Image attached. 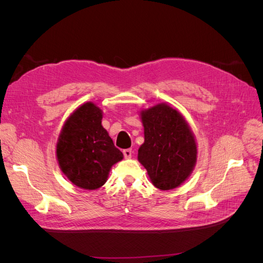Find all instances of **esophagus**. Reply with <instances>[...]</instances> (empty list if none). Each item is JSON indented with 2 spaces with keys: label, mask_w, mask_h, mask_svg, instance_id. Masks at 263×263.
<instances>
[{
  "label": "esophagus",
  "mask_w": 263,
  "mask_h": 263,
  "mask_svg": "<svg viewBox=\"0 0 263 263\" xmlns=\"http://www.w3.org/2000/svg\"><path fill=\"white\" fill-rule=\"evenodd\" d=\"M123 154L126 159H129L133 156V151H132V149H125V150H123Z\"/></svg>",
  "instance_id": "obj_1"
}]
</instances>
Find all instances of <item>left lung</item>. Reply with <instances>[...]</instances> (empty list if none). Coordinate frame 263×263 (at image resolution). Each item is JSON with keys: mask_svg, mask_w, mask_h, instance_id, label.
<instances>
[{"mask_svg": "<svg viewBox=\"0 0 263 263\" xmlns=\"http://www.w3.org/2000/svg\"><path fill=\"white\" fill-rule=\"evenodd\" d=\"M140 115L145 142L138 150V160L156 187L176 189L189 178L196 163L193 133L178 110L166 104L155 105Z\"/></svg>", "mask_w": 263, "mask_h": 263, "instance_id": "obj_1", "label": "left lung"}]
</instances>
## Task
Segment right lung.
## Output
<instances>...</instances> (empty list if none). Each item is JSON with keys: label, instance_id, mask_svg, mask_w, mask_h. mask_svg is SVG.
Here are the masks:
<instances>
[{"label": "right lung", "instance_id": "add662e5", "mask_svg": "<svg viewBox=\"0 0 263 263\" xmlns=\"http://www.w3.org/2000/svg\"><path fill=\"white\" fill-rule=\"evenodd\" d=\"M102 117L94 103H84L67 119L57 142L61 171L81 189L101 187L112 165L123 159L122 151L103 128Z\"/></svg>", "mask_w": 263, "mask_h": 263}]
</instances>
